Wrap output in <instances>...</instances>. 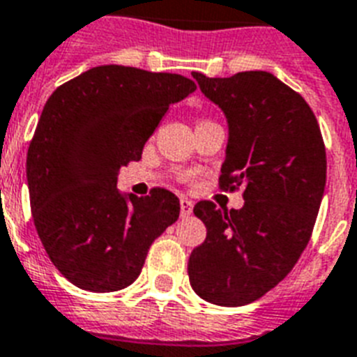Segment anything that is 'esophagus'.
I'll list each match as a JSON object with an SVG mask.
<instances>
[{
  "instance_id": "34e87169",
  "label": "esophagus",
  "mask_w": 357,
  "mask_h": 357,
  "mask_svg": "<svg viewBox=\"0 0 357 357\" xmlns=\"http://www.w3.org/2000/svg\"><path fill=\"white\" fill-rule=\"evenodd\" d=\"M179 207H181V217H189L190 213H192V202L189 198H181Z\"/></svg>"
}]
</instances>
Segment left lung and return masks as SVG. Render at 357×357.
<instances>
[{
  "label": "left lung",
  "mask_w": 357,
  "mask_h": 357,
  "mask_svg": "<svg viewBox=\"0 0 357 357\" xmlns=\"http://www.w3.org/2000/svg\"><path fill=\"white\" fill-rule=\"evenodd\" d=\"M192 77L228 120L220 187H243L244 206H195L207 237L189 257L190 287L206 302L237 307L276 287L310 243L326 187V150L310 105L276 75Z\"/></svg>",
  "instance_id": "obj_1"
}]
</instances>
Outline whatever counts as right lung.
<instances>
[{"instance_id": "obj_1", "label": "right lung", "mask_w": 357, "mask_h": 357, "mask_svg": "<svg viewBox=\"0 0 357 357\" xmlns=\"http://www.w3.org/2000/svg\"><path fill=\"white\" fill-rule=\"evenodd\" d=\"M192 79L105 64L53 92L27 150L36 234L47 257L75 287L111 293L139 278L151 243L179 217L167 189L122 195L120 168L139 161L172 103Z\"/></svg>"}]
</instances>
